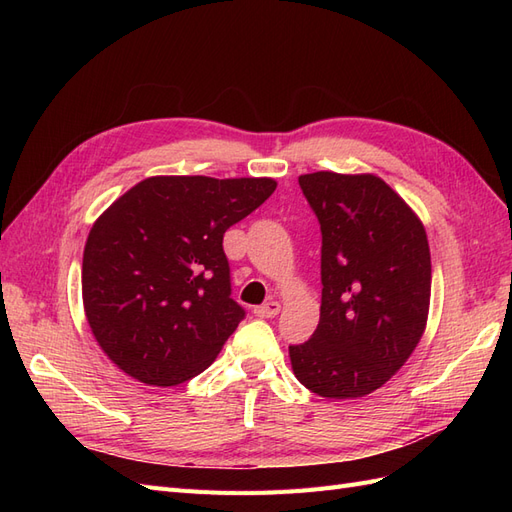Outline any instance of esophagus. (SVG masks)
Listing matches in <instances>:
<instances>
[{"instance_id": "34e87169", "label": "esophagus", "mask_w": 512, "mask_h": 512, "mask_svg": "<svg viewBox=\"0 0 512 512\" xmlns=\"http://www.w3.org/2000/svg\"><path fill=\"white\" fill-rule=\"evenodd\" d=\"M254 314L260 316V318H273V316L280 314V303H277V301H267L265 305L256 307Z\"/></svg>"}]
</instances>
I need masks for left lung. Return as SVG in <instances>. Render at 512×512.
Segmentation results:
<instances>
[{
    "mask_svg": "<svg viewBox=\"0 0 512 512\" xmlns=\"http://www.w3.org/2000/svg\"><path fill=\"white\" fill-rule=\"evenodd\" d=\"M322 247L320 322L290 346L297 380L320 397H363L408 361L425 331L431 256L414 211L376 175H301Z\"/></svg>",
    "mask_w": 512,
    "mask_h": 512,
    "instance_id": "1",
    "label": "left lung"
}]
</instances>
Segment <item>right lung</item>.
Wrapping results in <instances>:
<instances>
[{
    "label": "right lung",
    "instance_id": "right-lung-1",
    "mask_svg": "<svg viewBox=\"0 0 512 512\" xmlns=\"http://www.w3.org/2000/svg\"><path fill=\"white\" fill-rule=\"evenodd\" d=\"M273 179L149 177L108 207L83 254L91 333L138 382L198 376L245 318L230 297L224 232L275 192Z\"/></svg>",
    "mask_w": 512,
    "mask_h": 512
}]
</instances>
